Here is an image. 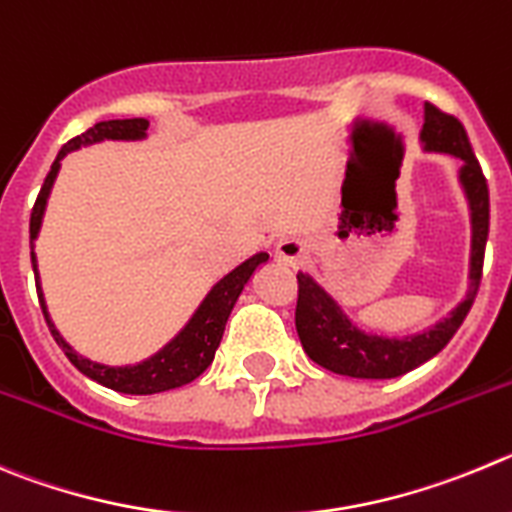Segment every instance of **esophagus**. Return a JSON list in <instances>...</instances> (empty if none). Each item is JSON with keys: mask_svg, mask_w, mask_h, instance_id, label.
<instances>
[{"mask_svg": "<svg viewBox=\"0 0 512 512\" xmlns=\"http://www.w3.org/2000/svg\"><path fill=\"white\" fill-rule=\"evenodd\" d=\"M275 257H278V262H283V265L295 267L303 260H308V245H305L303 240H298V237H288V240L278 242Z\"/></svg>", "mask_w": 512, "mask_h": 512, "instance_id": "34e87169", "label": "esophagus"}]
</instances>
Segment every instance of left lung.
<instances>
[{
    "label": "left lung",
    "instance_id": "left-lung-1",
    "mask_svg": "<svg viewBox=\"0 0 512 512\" xmlns=\"http://www.w3.org/2000/svg\"><path fill=\"white\" fill-rule=\"evenodd\" d=\"M422 141L427 151L450 154L462 161L460 184L470 204L472 252H470V290L465 300L444 321L434 323L429 331L414 336H374L353 326L341 305L315 283L310 275L298 272V305H295V328H298L303 351L315 364L333 374L351 379H396L437 356L475 303L485 260L487 229H490V191L480 164L472 154L465 126L437 105H424Z\"/></svg>",
    "mask_w": 512,
    "mask_h": 512
}]
</instances>
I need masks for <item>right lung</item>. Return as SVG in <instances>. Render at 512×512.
Masks as SVG:
<instances>
[{"mask_svg": "<svg viewBox=\"0 0 512 512\" xmlns=\"http://www.w3.org/2000/svg\"><path fill=\"white\" fill-rule=\"evenodd\" d=\"M146 128H148L146 118L100 121L95 123L93 128H88L85 133H80V136L70 138V141L60 148V154H57L50 174L45 176V184H42L40 194H37L35 207H32L30 245H35L37 240V232H40V224H42V214H45L47 197H50V189L52 184H55V176L57 171H60V161L65 159V154H70V151H75V148L80 146H90V143L105 141V138H111V141H138V138L146 136ZM267 257H270L267 252H257V255H252L250 260L242 262L240 267H234L229 275H224V278L209 290V295L202 300L197 313L191 315V321L186 323L184 331H181L174 341L166 343L159 353H154V356L146 358V361H141V364L136 366H103L90 361V358L78 356V353L73 351V346H70L60 333H57L55 323H52L50 315H47L40 278H37L35 252H32V270H35L37 295H40V305H42V313H45L47 326H50L57 346L65 351V356L70 358V364H73L80 374L98 381V384L108 386V389L121 391V394H159V391L179 389V386L189 384V381H194L197 376H202L204 371H207V366L214 361V351H217L219 341H222L224 326H227V318L229 313H232L234 303H237L240 293L245 290L247 280L252 278V272H255L262 262H267Z\"/></svg>", "mask_w": 512, "mask_h": 512, "instance_id": "obj_1", "label": "right lung"}]
</instances>
